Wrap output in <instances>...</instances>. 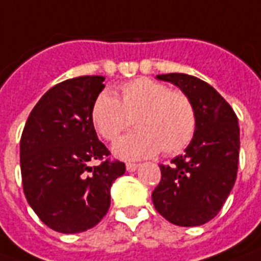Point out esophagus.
I'll return each mask as SVG.
<instances>
[{
  "label": "esophagus",
  "mask_w": 261,
  "mask_h": 261,
  "mask_svg": "<svg viewBox=\"0 0 261 261\" xmlns=\"http://www.w3.org/2000/svg\"><path fill=\"white\" fill-rule=\"evenodd\" d=\"M139 164H136V163H128L126 164V171H129V172H132V171L138 170Z\"/></svg>",
  "instance_id": "esophagus-1"
}]
</instances>
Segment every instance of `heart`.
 <instances>
[{
    "instance_id": "1",
    "label": "heart",
    "mask_w": 261,
    "mask_h": 261,
    "mask_svg": "<svg viewBox=\"0 0 261 261\" xmlns=\"http://www.w3.org/2000/svg\"><path fill=\"white\" fill-rule=\"evenodd\" d=\"M91 123L107 142H115L121 133L136 125L114 146V153L125 160L165 155L186 149L195 136L197 118L193 102L180 90H170L165 83L138 77L119 86L118 98L102 91L93 102Z\"/></svg>"
}]
</instances>
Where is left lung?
I'll return each mask as SVG.
<instances>
[{"label": "left lung", "instance_id": "1", "mask_svg": "<svg viewBox=\"0 0 261 261\" xmlns=\"http://www.w3.org/2000/svg\"><path fill=\"white\" fill-rule=\"evenodd\" d=\"M178 86L196 110L195 136L185 153L160 165L161 180L151 199L165 220L179 227L203 225L218 214L237 180L238 117L208 83L185 73L157 76Z\"/></svg>", "mask_w": 261, "mask_h": 261}]
</instances>
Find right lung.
<instances>
[{
	"label": "right lung",
	"instance_id": "right-lung-1",
	"mask_svg": "<svg viewBox=\"0 0 261 261\" xmlns=\"http://www.w3.org/2000/svg\"><path fill=\"white\" fill-rule=\"evenodd\" d=\"M104 76H79L51 87L34 106L20 138L22 185L47 227L61 233L90 229L107 214L110 189L125 164L110 159L91 123ZM102 163L90 167L93 161Z\"/></svg>",
	"mask_w": 261,
	"mask_h": 261
}]
</instances>
